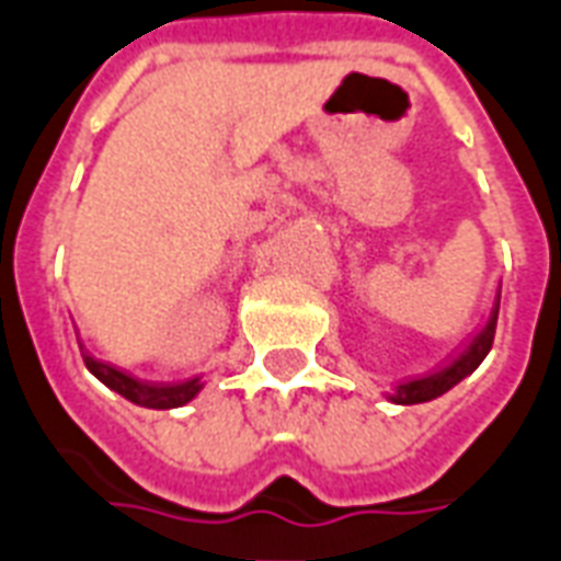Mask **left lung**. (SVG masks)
Masks as SVG:
<instances>
[{
  "label": "left lung",
  "mask_w": 561,
  "mask_h": 561,
  "mask_svg": "<svg viewBox=\"0 0 561 561\" xmlns=\"http://www.w3.org/2000/svg\"><path fill=\"white\" fill-rule=\"evenodd\" d=\"M499 301H502V287L495 289V299H492L486 323L480 325L468 344L456 347L447 359H440L435 368H428L426 375L399 380V383L387 392V399L396 401V404H423V401H432L438 399V396H444L447 389H453L459 380H465V377L471 375V371L486 359V353H490L492 347L495 323H499Z\"/></svg>",
  "instance_id": "obj_1"
}]
</instances>
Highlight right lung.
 <instances>
[{
	"mask_svg": "<svg viewBox=\"0 0 561 561\" xmlns=\"http://www.w3.org/2000/svg\"><path fill=\"white\" fill-rule=\"evenodd\" d=\"M81 344V341H78ZM83 365L90 368V375L99 377L108 389H114L117 396H123L126 401H133L138 408H153V411H172V408H184L190 401L196 399L205 380L202 375L190 377V380H178V383H150V380H141V377L123 371L117 365L102 363L93 353H87V347L81 344Z\"/></svg>",
	"mask_w": 561,
	"mask_h": 561,
	"instance_id": "1",
	"label": "right lung"
}]
</instances>
